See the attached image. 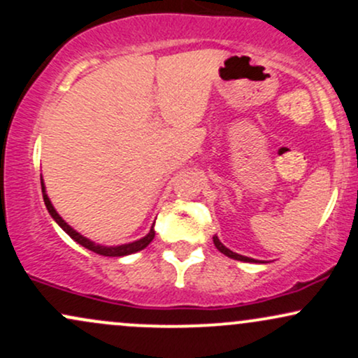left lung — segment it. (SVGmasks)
Wrapping results in <instances>:
<instances>
[{
	"instance_id": "1",
	"label": "left lung",
	"mask_w": 358,
	"mask_h": 358,
	"mask_svg": "<svg viewBox=\"0 0 358 358\" xmlns=\"http://www.w3.org/2000/svg\"><path fill=\"white\" fill-rule=\"evenodd\" d=\"M213 244H215V248L219 249L222 254H225V256L231 257V259H236V261H242V262H262V261H257V259H252V257H248V256H241V254H237V252H234V250L227 249L219 241V237H217V236H213Z\"/></svg>"
}]
</instances>
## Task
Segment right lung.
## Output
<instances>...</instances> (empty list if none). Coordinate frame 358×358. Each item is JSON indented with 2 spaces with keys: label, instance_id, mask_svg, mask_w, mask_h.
<instances>
[{
  "label": "right lung",
  "instance_id": "right-lung-1",
  "mask_svg": "<svg viewBox=\"0 0 358 358\" xmlns=\"http://www.w3.org/2000/svg\"><path fill=\"white\" fill-rule=\"evenodd\" d=\"M40 180H42V193H43V202H45V207H47L48 213L52 215V219L57 222V224L60 225L62 229H64V232H67L69 236L72 237L73 241L77 242V244H80L82 248L92 250V252L96 254H101V256H109V257H121V256H129V254H134L138 252V250L145 249L148 244H150L151 241L155 239V224L153 227H151V231L146 234L145 237H141V239L134 241V242H127V244H121V245H102V244H96L94 241L87 239L85 236H82L80 232H77L76 229L71 227V225L67 224L62 217L59 215V212L55 210V207H53L50 199H48L47 195V190H45V183H43V178L40 176Z\"/></svg>",
  "mask_w": 358,
  "mask_h": 358
}]
</instances>
